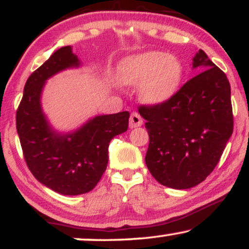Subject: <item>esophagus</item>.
Here are the masks:
<instances>
[{"instance_id": "34e87169", "label": "esophagus", "mask_w": 249, "mask_h": 249, "mask_svg": "<svg viewBox=\"0 0 249 249\" xmlns=\"http://www.w3.org/2000/svg\"><path fill=\"white\" fill-rule=\"evenodd\" d=\"M142 118L141 117V115L137 112H132L131 113V117H130V127L133 128V127H138V126H142Z\"/></svg>"}]
</instances>
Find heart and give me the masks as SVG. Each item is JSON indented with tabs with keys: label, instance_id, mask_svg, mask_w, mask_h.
<instances>
[{
	"label": "heart",
	"instance_id": "1",
	"mask_svg": "<svg viewBox=\"0 0 249 249\" xmlns=\"http://www.w3.org/2000/svg\"><path fill=\"white\" fill-rule=\"evenodd\" d=\"M182 78V67L176 57L147 51L125 57L117 67V79L123 85H137L138 96L148 105L172 98Z\"/></svg>",
	"mask_w": 249,
	"mask_h": 249
}]
</instances>
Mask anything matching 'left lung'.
Listing matches in <instances>:
<instances>
[{
	"label": "left lung",
	"mask_w": 249,
	"mask_h": 249,
	"mask_svg": "<svg viewBox=\"0 0 249 249\" xmlns=\"http://www.w3.org/2000/svg\"><path fill=\"white\" fill-rule=\"evenodd\" d=\"M201 72L159 105H141L150 144L145 162L164 186L186 190L210 176L233 133L231 85L225 72L199 50Z\"/></svg>",
	"instance_id": "left-lung-1"
}]
</instances>
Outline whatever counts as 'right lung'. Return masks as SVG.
Returning <instances> with one entry per match:
<instances>
[{
    "mask_svg": "<svg viewBox=\"0 0 249 249\" xmlns=\"http://www.w3.org/2000/svg\"><path fill=\"white\" fill-rule=\"evenodd\" d=\"M81 65L70 45L58 49L24 85L16 112V128L30 172L44 186L64 196L88 193L98 184L108 160V144L127 130L130 113L97 116L71 133H58L42 111L45 81Z\"/></svg>",
    "mask_w": 249,
    "mask_h": 249,
    "instance_id": "obj_1",
    "label": "right lung"
}]
</instances>
